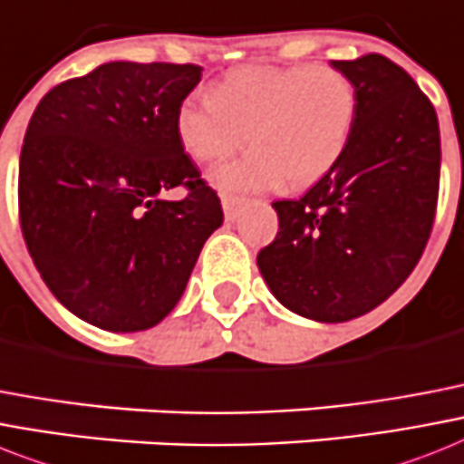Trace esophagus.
Wrapping results in <instances>:
<instances>
[{
  "label": "esophagus",
  "instance_id": "obj_1",
  "mask_svg": "<svg viewBox=\"0 0 464 464\" xmlns=\"http://www.w3.org/2000/svg\"><path fill=\"white\" fill-rule=\"evenodd\" d=\"M221 207H224L226 221H236L240 214V199L236 198H221Z\"/></svg>",
  "mask_w": 464,
  "mask_h": 464
}]
</instances>
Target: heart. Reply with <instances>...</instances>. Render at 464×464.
I'll return each instance as SVG.
<instances>
[{
    "label": "heart",
    "mask_w": 464,
    "mask_h": 464,
    "mask_svg": "<svg viewBox=\"0 0 464 464\" xmlns=\"http://www.w3.org/2000/svg\"><path fill=\"white\" fill-rule=\"evenodd\" d=\"M357 92L334 66H245L212 95L190 97L176 114V133L199 164H217L247 142L240 160L209 173L224 198L262 193L288 180L310 186L348 147Z\"/></svg>",
    "instance_id": "1"
}]
</instances>
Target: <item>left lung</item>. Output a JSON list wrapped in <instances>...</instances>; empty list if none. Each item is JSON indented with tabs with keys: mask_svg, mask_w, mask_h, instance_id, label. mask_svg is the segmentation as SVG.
<instances>
[{
	"mask_svg": "<svg viewBox=\"0 0 464 464\" xmlns=\"http://www.w3.org/2000/svg\"><path fill=\"white\" fill-rule=\"evenodd\" d=\"M357 92L348 147L300 199H278V233L257 266L300 317L348 322L393 295L420 262L439 199V119L382 54L331 62Z\"/></svg>",
	"mask_w": 464,
	"mask_h": 464,
	"instance_id": "obj_1",
	"label": "left lung"
}]
</instances>
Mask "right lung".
Masks as SVG:
<instances>
[{
  "label": "right lung",
  "instance_id": "add662e5",
  "mask_svg": "<svg viewBox=\"0 0 464 464\" xmlns=\"http://www.w3.org/2000/svg\"><path fill=\"white\" fill-rule=\"evenodd\" d=\"M193 63L109 62L40 100L18 164L28 252L52 295L97 329H152L224 224L176 133ZM186 185L179 203L160 195Z\"/></svg>",
  "mask_w": 464,
  "mask_h": 464
}]
</instances>
